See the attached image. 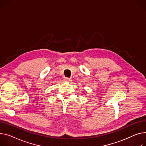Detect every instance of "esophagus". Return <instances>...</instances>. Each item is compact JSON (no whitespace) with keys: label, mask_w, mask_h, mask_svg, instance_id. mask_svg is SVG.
Wrapping results in <instances>:
<instances>
[{"label":"esophagus","mask_w":146,"mask_h":146,"mask_svg":"<svg viewBox=\"0 0 146 146\" xmlns=\"http://www.w3.org/2000/svg\"><path fill=\"white\" fill-rule=\"evenodd\" d=\"M64 82H69L71 81V79H69V78H68V77H64Z\"/></svg>","instance_id":"1"}]
</instances>
